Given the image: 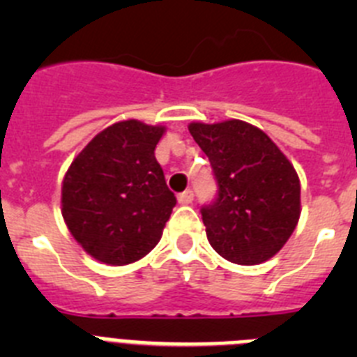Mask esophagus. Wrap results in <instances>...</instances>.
Listing matches in <instances>:
<instances>
[{
  "mask_svg": "<svg viewBox=\"0 0 357 357\" xmlns=\"http://www.w3.org/2000/svg\"><path fill=\"white\" fill-rule=\"evenodd\" d=\"M193 189H185L184 193L178 195V204H182V206H188V204H191L193 202Z\"/></svg>",
  "mask_w": 357,
  "mask_h": 357,
  "instance_id": "1",
  "label": "esophagus"
}]
</instances>
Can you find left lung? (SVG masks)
Wrapping results in <instances>:
<instances>
[{
  "label": "left lung",
  "mask_w": 357,
  "mask_h": 357,
  "mask_svg": "<svg viewBox=\"0 0 357 357\" xmlns=\"http://www.w3.org/2000/svg\"><path fill=\"white\" fill-rule=\"evenodd\" d=\"M218 195L202 206L211 247L236 264H259L284 247L301 216L295 168L263 130L239 119L191 123Z\"/></svg>",
  "instance_id": "obj_1"
}]
</instances>
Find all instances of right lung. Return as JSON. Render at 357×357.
Here are the masks:
<instances>
[{
    "label": "right lung",
    "instance_id": "add662e5",
    "mask_svg": "<svg viewBox=\"0 0 357 357\" xmlns=\"http://www.w3.org/2000/svg\"><path fill=\"white\" fill-rule=\"evenodd\" d=\"M164 127L137 119L110 125L69 166L62 216L94 259L114 266L141 259L159 243L176 204L155 159Z\"/></svg>",
    "mask_w": 357,
    "mask_h": 357
}]
</instances>
